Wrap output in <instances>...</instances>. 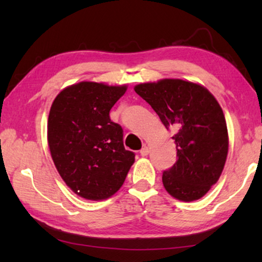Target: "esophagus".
Instances as JSON below:
<instances>
[{
  "mask_svg": "<svg viewBox=\"0 0 262 262\" xmlns=\"http://www.w3.org/2000/svg\"><path fill=\"white\" fill-rule=\"evenodd\" d=\"M148 154H149V148L147 147V145H143V148L140 150V155L144 157V156H148Z\"/></svg>",
  "mask_w": 262,
  "mask_h": 262,
  "instance_id": "1",
  "label": "esophagus"
}]
</instances>
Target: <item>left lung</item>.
<instances>
[{"mask_svg": "<svg viewBox=\"0 0 262 262\" xmlns=\"http://www.w3.org/2000/svg\"><path fill=\"white\" fill-rule=\"evenodd\" d=\"M151 106L166 129H172L177 162L163 172L168 194L194 201L217 183L228 156L229 139L220 104L206 88L183 79H162L134 88Z\"/></svg>", "mask_w": 262, "mask_h": 262, "instance_id": "obj_1", "label": "left lung"}]
</instances>
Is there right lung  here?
Returning <instances> with one entry per match:
<instances>
[{"label":"right lung","mask_w":262,"mask_h":262,"mask_svg":"<svg viewBox=\"0 0 262 262\" xmlns=\"http://www.w3.org/2000/svg\"><path fill=\"white\" fill-rule=\"evenodd\" d=\"M126 85L81 82L62 90L48 115V147L56 170L74 193L104 200L117 193L135 161L110 111Z\"/></svg>","instance_id":"add662e5"}]
</instances>
